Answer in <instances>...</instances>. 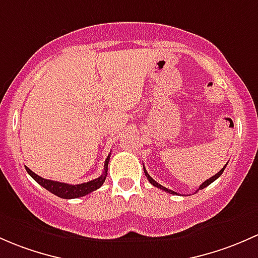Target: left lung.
Segmentation results:
<instances>
[{
    "label": "left lung",
    "instance_id": "8db88e82",
    "mask_svg": "<svg viewBox=\"0 0 258 258\" xmlns=\"http://www.w3.org/2000/svg\"><path fill=\"white\" fill-rule=\"evenodd\" d=\"M226 165H227V164H226ZM226 165H225V166H224V168H222L221 170H220V171H219V172H217V174H215V175H214V176H212V177H210V179H208V180H206V181H204V182H203V184H201V185H200V187H199V190H203V188H205L206 186H209V185H210V184H211V182H214V181H215V180H216V179H217V177H219V176H221V174H222V172H224V170H225V168H226ZM144 172H145V175H147L148 180H149V181H150V184H151V185H154V186H155V187H158V188H161V190L166 191V192H169V194H172V195H177V192H175V191L170 190V188H166V187L161 186V185H160V184H158V182H156V181H155V180H154V179H153V177H151V176H150V175H149V174H148V172H147V170H145V168H144Z\"/></svg>",
    "mask_w": 258,
    "mask_h": 258
}]
</instances>
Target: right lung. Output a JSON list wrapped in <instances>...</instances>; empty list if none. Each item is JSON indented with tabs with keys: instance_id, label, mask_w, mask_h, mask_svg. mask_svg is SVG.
I'll return each mask as SVG.
<instances>
[{
	"instance_id": "obj_1",
	"label": "right lung",
	"mask_w": 258,
	"mask_h": 258,
	"mask_svg": "<svg viewBox=\"0 0 258 258\" xmlns=\"http://www.w3.org/2000/svg\"><path fill=\"white\" fill-rule=\"evenodd\" d=\"M109 159H110V154L108 155V158L105 159L104 163V172L100 175L99 177L94 180H90L88 182H83V184H78V185H71V184H66V182H58V181H53V180H47L43 179V177L38 176L37 174H34L31 169H28L26 166V170H27L28 174L38 182L41 186H43L46 190H48L49 192L54 194L57 195L58 198L62 199H77V198H82V196H86L88 194L92 192V191L97 190L103 185V182L105 181V177H107L108 174V164H109Z\"/></svg>"
}]
</instances>
